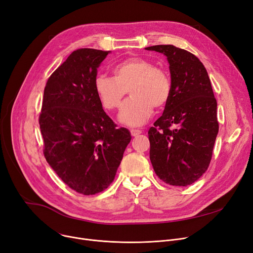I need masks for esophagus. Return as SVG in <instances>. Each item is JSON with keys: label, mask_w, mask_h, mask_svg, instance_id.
<instances>
[{"label": "esophagus", "mask_w": 253, "mask_h": 253, "mask_svg": "<svg viewBox=\"0 0 253 253\" xmlns=\"http://www.w3.org/2000/svg\"><path fill=\"white\" fill-rule=\"evenodd\" d=\"M130 132H131L132 136H137V135L141 134V130H138V129H132Z\"/></svg>", "instance_id": "esophagus-1"}]
</instances>
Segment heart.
<instances>
[{
    "label": "heart",
    "mask_w": 253,
    "mask_h": 253,
    "mask_svg": "<svg viewBox=\"0 0 253 253\" xmlns=\"http://www.w3.org/2000/svg\"><path fill=\"white\" fill-rule=\"evenodd\" d=\"M114 77L98 75L94 91L106 111L121 106L129 90L131 97L125 102L119 121L129 127H138L148 121L154 106L162 108L171 94L168 75L155 68L153 62L141 57H130L115 65Z\"/></svg>",
    "instance_id": "b5f03b06"
}]
</instances>
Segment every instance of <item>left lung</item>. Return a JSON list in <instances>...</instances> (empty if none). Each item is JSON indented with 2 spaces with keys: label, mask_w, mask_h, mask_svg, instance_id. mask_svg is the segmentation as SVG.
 Instances as JSON below:
<instances>
[{
  "label": "left lung",
  "mask_w": 253,
  "mask_h": 253,
  "mask_svg": "<svg viewBox=\"0 0 253 253\" xmlns=\"http://www.w3.org/2000/svg\"><path fill=\"white\" fill-rule=\"evenodd\" d=\"M145 49L166 56L171 78L163 115L149 130L151 162L160 179L187 187L209 166L218 133L217 102L205 66L191 52L173 45Z\"/></svg>",
  "instance_id": "8db88e82"
}]
</instances>
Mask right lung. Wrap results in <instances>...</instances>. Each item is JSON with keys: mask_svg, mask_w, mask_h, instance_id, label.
<instances>
[{"mask_svg": "<svg viewBox=\"0 0 253 253\" xmlns=\"http://www.w3.org/2000/svg\"><path fill=\"white\" fill-rule=\"evenodd\" d=\"M111 51L78 49L48 79L39 123L44 156L74 191L94 195L115 178L131 140L117 128L94 91L97 69Z\"/></svg>", "mask_w": 253, "mask_h": 253, "instance_id": "right-lung-1", "label": "right lung"}]
</instances>
